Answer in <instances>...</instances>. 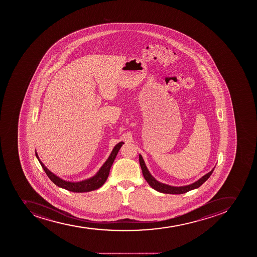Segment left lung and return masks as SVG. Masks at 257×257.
Segmentation results:
<instances>
[{
    "label": "left lung",
    "instance_id": "1",
    "mask_svg": "<svg viewBox=\"0 0 257 257\" xmlns=\"http://www.w3.org/2000/svg\"><path fill=\"white\" fill-rule=\"evenodd\" d=\"M139 160H140V164H141L142 173H143L144 177L146 180V182L150 184V186L152 188L155 189V190L159 191V192L164 194H175V195L183 194L186 193L187 191L200 187L211 176L212 173L214 172V168H215L214 167L209 173H206L205 175L203 176L201 178H200V179L194 182V183L187 185V186H170V185L164 184V183H162V182H159V181L155 179V177L150 174V171L148 170L146 163L144 161L143 157L141 156V155H139Z\"/></svg>",
    "mask_w": 257,
    "mask_h": 257
}]
</instances>
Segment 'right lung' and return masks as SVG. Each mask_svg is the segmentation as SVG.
Segmentation results:
<instances>
[{"label": "right lung", "mask_w": 257, "mask_h": 257, "mask_svg": "<svg viewBox=\"0 0 257 257\" xmlns=\"http://www.w3.org/2000/svg\"><path fill=\"white\" fill-rule=\"evenodd\" d=\"M123 142H119L116 144L113 150L110 154L109 157L107 158V160L102 166L99 168V170L97 172L95 175L92 177H89L88 179L82 180L80 182H69L66 181L52 173L44 164L42 163L41 160L39 159L38 153L35 151V155L39 163L41 164L42 168L45 172L46 174L50 178L51 181L59 186L61 188L66 189L67 191H72V192H77V193H82V192H88V191H93L99 188L102 185L104 184L105 182L107 181V177L109 175L110 169L111 165L113 164L114 160L116 159V155L118 153L120 147L122 146Z\"/></svg>", "instance_id": "obj_1"}]
</instances>
